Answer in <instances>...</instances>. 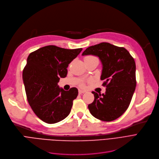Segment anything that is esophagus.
Returning <instances> with one entry per match:
<instances>
[{
    "label": "esophagus",
    "instance_id": "1",
    "mask_svg": "<svg viewBox=\"0 0 159 159\" xmlns=\"http://www.w3.org/2000/svg\"><path fill=\"white\" fill-rule=\"evenodd\" d=\"M86 91L85 90H81V89H79V90H78V93H79V94H84V93H85Z\"/></svg>",
    "mask_w": 159,
    "mask_h": 159
}]
</instances>
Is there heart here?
Wrapping results in <instances>:
<instances>
[{
    "mask_svg": "<svg viewBox=\"0 0 159 159\" xmlns=\"http://www.w3.org/2000/svg\"><path fill=\"white\" fill-rule=\"evenodd\" d=\"M92 58H96V59H98L97 57H94V56H87L85 57L84 60H85V59H92ZM80 85L81 87H84L85 85V81H82L81 82H80Z\"/></svg>",
    "mask_w": 159,
    "mask_h": 159,
    "instance_id": "obj_1",
    "label": "heart"
}]
</instances>
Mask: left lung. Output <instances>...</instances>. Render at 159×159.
I'll return each instance as SVG.
<instances>
[{
    "label": "left lung",
    "instance_id": "8db88e82",
    "mask_svg": "<svg viewBox=\"0 0 159 159\" xmlns=\"http://www.w3.org/2000/svg\"><path fill=\"white\" fill-rule=\"evenodd\" d=\"M82 55L99 57L103 65L100 79L106 87L105 94L92 92L94 100L88 105L90 114L105 122L117 119L129 107L137 85L133 57L125 48L109 43L89 47Z\"/></svg>",
    "mask_w": 159,
    "mask_h": 159
}]
</instances>
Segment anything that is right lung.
<instances>
[{"instance_id":"1","label":"right lung","mask_w":159,"mask_h":159,"mask_svg":"<svg viewBox=\"0 0 159 159\" xmlns=\"http://www.w3.org/2000/svg\"><path fill=\"white\" fill-rule=\"evenodd\" d=\"M82 48L65 49L48 45L30 53L22 72L28 102L35 114L43 122L55 124L70 114L75 87L65 91L59 88L60 78H65L69 64Z\"/></svg>"}]
</instances>
